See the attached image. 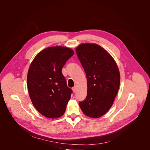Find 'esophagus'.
I'll return each mask as SVG.
<instances>
[{
    "label": "esophagus",
    "mask_w": 150,
    "mask_h": 150,
    "mask_svg": "<svg viewBox=\"0 0 150 150\" xmlns=\"http://www.w3.org/2000/svg\"><path fill=\"white\" fill-rule=\"evenodd\" d=\"M72 90H73V91H74V93H75V92L76 91V86L72 88Z\"/></svg>",
    "instance_id": "1"
}]
</instances>
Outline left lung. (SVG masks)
I'll return each instance as SVG.
<instances>
[{
	"instance_id": "8db88e82",
	"label": "left lung",
	"mask_w": 150,
	"mask_h": 150,
	"mask_svg": "<svg viewBox=\"0 0 150 150\" xmlns=\"http://www.w3.org/2000/svg\"><path fill=\"white\" fill-rule=\"evenodd\" d=\"M77 56L87 79V94L79 104L83 113L97 118L112 106L120 85V73L110 54L96 44H82L76 49Z\"/></svg>"
}]
</instances>
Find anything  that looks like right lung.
<instances>
[{
  "label": "right lung",
  "mask_w": 150,
  "mask_h": 150,
  "mask_svg": "<svg viewBox=\"0 0 150 150\" xmlns=\"http://www.w3.org/2000/svg\"><path fill=\"white\" fill-rule=\"evenodd\" d=\"M74 51L65 47H48L40 52L30 67L27 75L29 95L35 108L48 118L63 115L72 90L62 72Z\"/></svg>",
  "instance_id": "right-lung-1"
}]
</instances>
